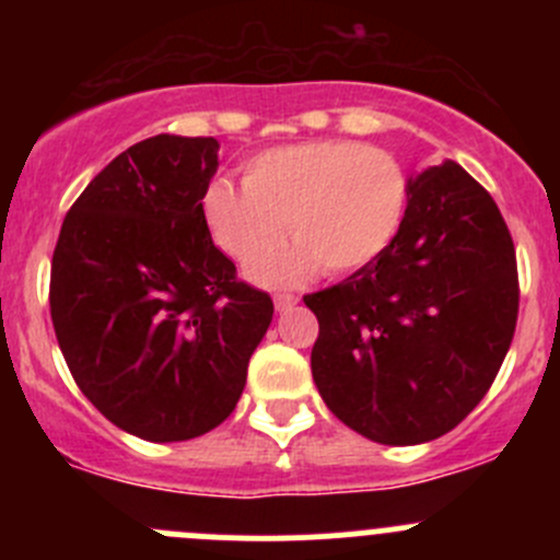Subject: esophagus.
I'll use <instances>...</instances> for the list:
<instances>
[{"mask_svg": "<svg viewBox=\"0 0 560 560\" xmlns=\"http://www.w3.org/2000/svg\"><path fill=\"white\" fill-rule=\"evenodd\" d=\"M298 301H301V298L292 295V292H276V295H273L276 312H287V308L298 306Z\"/></svg>", "mask_w": 560, "mask_h": 560, "instance_id": "34e87169", "label": "esophagus"}]
</instances>
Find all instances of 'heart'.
<instances>
[{
    "label": "heart",
    "mask_w": 560,
    "mask_h": 560,
    "mask_svg": "<svg viewBox=\"0 0 560 560\" xmlns=\"http://www.w3.org/2000/svg\"><path fill=\"white\" fill-rule=\"evenodd\" d=\"M409 206V180L393 154L354 140H308L262 151L244 165V186L217 178L202 195L213 244L241 268L272 250L283 222L296 246L252 270L281 287L319 268L343 276L393 244Z\"/></svg>",
    "instance_id": "b5f03b06"
}]
</instances>
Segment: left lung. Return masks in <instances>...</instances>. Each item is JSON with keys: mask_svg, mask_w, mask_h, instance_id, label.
<instances>
[{"mask_svg": "<svg viewBox=\"0 0 560 560\" xmlns=\"http://www.w3.org/2000/svg\"><path fill=\"white\" fill-rule=\"evenodd\" d=\"M303 301L319 319L312 374L327 409L371 442H431L510 352L515 244L493 197L444 162L409 178L404 224L374 262Z\"/></svg>", "mask_w": 560, "mask_h": 560, "instance_id": "left-lung-1", "label": "left lung"}]
</instances>
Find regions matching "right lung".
<instances>
[{
	"label": "right lung",
	"instance_id": "right-lung-1",
	"mask_svg": "<svg viewBox=\"0 0 560 560\" xmlns=\"http://www.w3.org/2000/svg\"><path fill=\"white\" fill-rule=\"evenodd\" d=\"M213 138L156 135L81 191L50 262V319L72 380L145 442L222 425L246 385L273 301L213 246L202 195Z\"/></svg>",
	"mask_w": 560,
	"mask_h": 560
}]
</instances>
